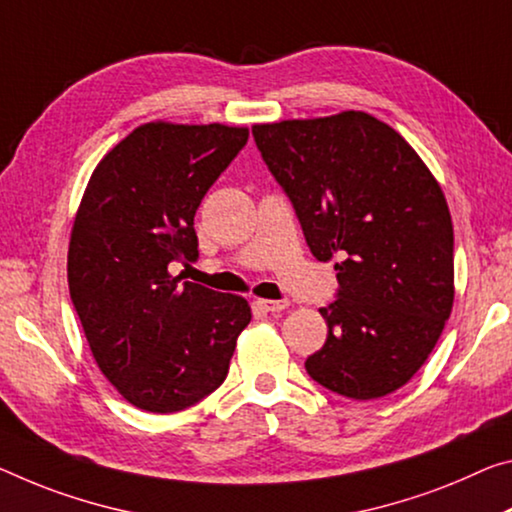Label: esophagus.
<instances>
[{
	"instance_id": "obj_1",
	"label": "esophagus",
	"mask_w": 512,
	"mask_h": 512,
	"mask_svg": "<svg viewBox=\"0 0 512 512\" xmlns=\"http://www.w3.org/2000/svg\"><path fill=\"white\" fill-rule=\"evenodd\" d=\"M257 305L262 307L264 312H282L289 307V300L282 298V300H257Z\"/></svg>"
}]
</instances>
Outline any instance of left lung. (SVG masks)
Here are the masks:
<instances>
[{"mask_svg": "<svg viewBox=\"0 0 512 512\" xmlns=\"http://www.w3.org/2000/svg\"><path fill=\"white\" fill-rule=\"evenodd\" d=\"M264 164L319 262L339 257L328 339L310 378L355 401L403 387L453 307V225L444 193L401 134L364 111L255 125Z\"/></svg>", "mask_w": 512, "mask_h": 512, "instance_id": "left-lung-1", "label": "left lung"}]
</instances>
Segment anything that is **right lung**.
<instances>
[{"label":"right lung","instance_id":"obj_1","mask_svg":"<svg viewBox=\"0 0 512 512\" xmlns=\"http://www.w3.org/2000/svg\"><path fill=\"white\" fill-rule=\"evenodd\" d=\"M246 143V127L141 125L81 198L70 298L97 367L136 408L168 415L221 387L253 316L241 296L170 275L173 262L198 259L193 216Z\"/></svg>","mask_w":512,"mask_h":512}]
</instances>
